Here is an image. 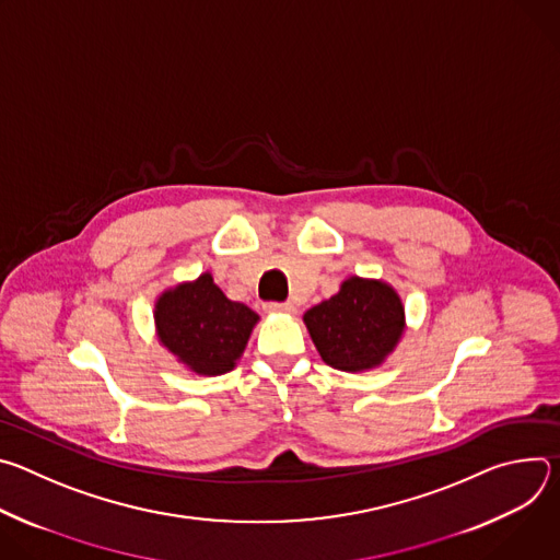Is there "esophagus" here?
Listing matches in <instances>:
<instances>
[{
	"mask_svg": "<svg viewBox=\"0 0 560 560\" xmlns=\"http://www.w3.org/2000/svg\"><path fill=\"white\" fill-rule=\"evenodd\" d=\"M266 312L270 314H294V305L292 303H266Z\"/></svg>",
	"mask_w": 560,
	"mask_h": 560,
	"instance_id": "obj_1",
	"label": "esophagus"
}]
</instances>
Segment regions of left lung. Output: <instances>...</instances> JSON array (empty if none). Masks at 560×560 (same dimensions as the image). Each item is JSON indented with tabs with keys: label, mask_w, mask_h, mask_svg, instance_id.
I'll use <instances>...</instances> for the list:
<instances>
[{
	"label": "left lung",
	"mask_w": 560,
	"mask_h": 560,
	"mask_svg": "<svg viewBox=\"0 0 560 560\" xmlns=\"http://www.w3.org/2000/svg\"><path fill=\"white\" fill-rule=\"evenodd\" d=\"M310 339L330 368L370 372L387 361L406 335V305L383 279L348 277L339 292L303 314Z\"/></svg>",
	"instance_id": "obj_1"
}]
</instances>
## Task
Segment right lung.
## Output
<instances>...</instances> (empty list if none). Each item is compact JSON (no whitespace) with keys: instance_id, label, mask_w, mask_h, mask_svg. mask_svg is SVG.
<instances>
[{"instance_id":"1","label":"right lung","mask_w":560,"mask_h":560,"mask_svg":"<svg viewBox=\"0 0 560 560\" xmlns=\"http://www.w3.org/2000/svg\"><path fill=\"white\" fill-rule=\"evenodd\" d=\"M154 335L188 372L221 376L236 368L259 314L230 301L210 272L166 288L154 301Z\"/></svg>"}]
</instances>
